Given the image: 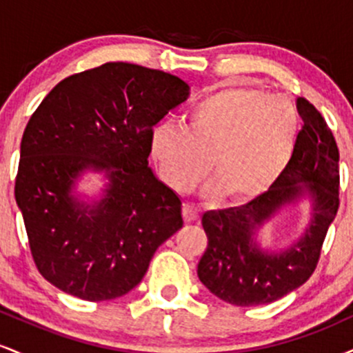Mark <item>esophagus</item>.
Masks as SVG:
<instances>
[{
	"instance_id": "34e87169",
	"label": "esophagus",
	"mask_w": 353,
	"mask_h": 353,
	"mask_svg": "<svg viewBox=\"0 0 353 353\" xmlns=\"http://www.w3.org/2000/svg\"><path fill=\"white\" fill-rule=\"evenodd\" d=\"M182 216H184L185 222H194L199 219V209L192 204H185L184 209H182Z\"/></svg>"
}]
</instances>
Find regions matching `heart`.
<instances>
[{"mask_svg":"<svg viewBox=\"0 0 353 353\" xmlns=\"http://www.w3.org/2000/svg\"><path fill=\"white\" fill-rule=\"evenodd\" d=\"M297 109L285 96L257 88L228 86L204 96L188 114L185 128L159 123L151 156L177 192L199 185L210 169L209 194L230 202L261 199L285 172L297 143Z\"/></svg>","mask_w":353,"mask_h":353,"instance_id":"1","label":"heart"}]
</instances>
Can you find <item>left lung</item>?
<instances>
[{"mask_svg": "<svg viewBox=\"0 0 353 353\" xmlns=\"http://www.w3.org/2000/svg\"><path fill=\"white\" fill-rule=\"evenodd\" d=\"M303 125L283 176L265 196L241 208L202 216L208 249L197 265L201 282L221 301L239 307L264 305L309 281L319 264L327 230L339 210V148L325 119L299 98ZM307 193L312 201L310 228L281 253H267L253 236L263 222Z\"/></svg>", "mask_w": 353, "mask_h": 353, "instance_id": "obj_1", "label": "left lung"}]
</instances>
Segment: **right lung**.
Instances as JSON below:
<instances>
[{"instance_id": "add662e5", "label": "right lung", "mask_w": 353, "mask_h": 353, "mask_svg": "<svg viewBox=\"0 0 353 353\" xmlns=\"http://www.w3.org/2000/svg\"><path fill=\"white\" fill-rule=\"evenodd\" d=\"M188 96L169 72L106 63L61 81L33 112L14 197L34 264L59 290L89 302L128 294L182 228L179 196L148 157L154 125ZM86 168L110 181L92 205L72 194Z\"/></svg>"}]
</instances>
